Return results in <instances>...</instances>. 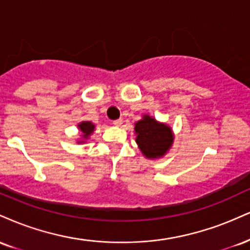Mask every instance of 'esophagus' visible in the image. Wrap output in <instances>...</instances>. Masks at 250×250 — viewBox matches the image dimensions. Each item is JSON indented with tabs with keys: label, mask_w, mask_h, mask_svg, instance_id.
Wrapping results in <instances>:
<instances>
[{
	"label": "esophagus",
	"mask_w": 250,
	"mask_h": 250,
	"mask_svg": "<svg viewBox=\"0 0 250 250\" xmlns=\"http://www.w3.org/2000/svg\"><path fill=\"white\" fill-rule=\"evenodd\" d=\"M122 123H123L122 119H120V120H115V121H113V125H115V127H121Z\"/></svg>",
	"instance_id": "obj_1"
}]
</instances>
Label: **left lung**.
<instances>
[{
	"label": "left lung",
	"instance_id": "1",
	"mask_svg": "<svg viewBox=\"0 0 250 250\" xmlns=\"http://www.w3.org/2000/svg\"><path fill=\"white\" fill-rule=\"evenodd\" d=\"M134 130L138 149L148 159L164 157L173 144L174 135L170 125L148 114H143L142 119L135 123Z\"/></svg>",
	"mask_w": 250,
	"mask_h": 250
}]
</instances>
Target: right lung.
I'll use <instances>...</instances> for the list:
<instances>
[{
  "label": "right lung",
  "instance_id": "obj_1",
  "mask_svg": "<svg viewBox=\"0 0 250 250\" xmlns=\"http://www.w3.org/2000/svg\"><path fill=\"white\" fill-rule=\"evenodd\" d=\"M78 130H79L80 138H77V143H85L89 136L94 133L95 125L91 121H81L78 123Z\"/></svg>",
  "mask_w": 250,
  "mask_h": 250
}]
</instances>
